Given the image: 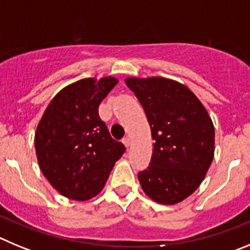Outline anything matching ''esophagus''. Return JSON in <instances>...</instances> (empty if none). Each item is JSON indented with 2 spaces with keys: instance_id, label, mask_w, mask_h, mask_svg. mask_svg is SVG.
Returning a JSON list of instances; mask_svg holds the SVG:
<instances>
[{
  "instance_id": "esophagus-1",
  "label": "esophagus",
  "mask_w": 250,
  "mask_h": 250,
  "mask_svg": "<svg viewBox=\"0 0 250 250\" xmlns=\"http://www.w3.org/2000/svg\"><path fill=\"white\" fill-rule=\"evenodd\" d=\"M123 144L126 147L130 146V138H124L123 139Z\"/></svg>"
}]
</instances>
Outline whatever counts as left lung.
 <instances>
[{
  "label": "left lung",
  "mask_w": 250,
  "mask_h": 250,
  "mask_svg": "<svg viewBox=\"0 0 250 250\" xmlns=\"http://www.w3.org/2000/svg\"><path fill=\"white\" fill-rule=\"evenodd\" d=\"M125 83L144 107L154 140L150 165L138 174L141 189L159 204H178L199 188L213 161V121L178 81L127 77Z\"/></svg>",
  "instance_id": "1"
}]
</instances>
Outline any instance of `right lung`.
Instances as JSON below:
<instances>
[{
	"instance_id": "1",
	"label": "right lung",
	"mask_w": 250,
	"mask_h": 250,
	"mask_svg": "<svg viewBox=\"0 0 250 250\" xmlns=\"http://www.w3.org/2000/svg\"><path fill=\"white\" fill-rule=\"evenodd\" d=\"M118 79H83L60 90L35 132L40 169L68 199L85 202L98 195L125 146L110 136L99 105Z\"/></svg>"
}]
</instances>
